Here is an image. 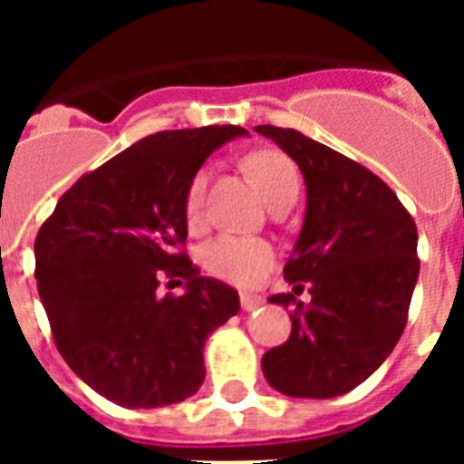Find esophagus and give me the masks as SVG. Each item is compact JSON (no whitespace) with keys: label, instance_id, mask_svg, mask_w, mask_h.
<instances>
[{"label":"esophagus","instance_id":"obj_1","mask_svg":"<svg viewBox=\"0 0 464 464\" xmlns=\"http://www.w3.org/2000/svg\"><path fill=\"white\" fill-rule=\"evenodd\" d=\"M262 306V297L251 293H241V309L244 311H256Z\"/></svg>","mask_w":464,"mask_h":464}]
</instances>
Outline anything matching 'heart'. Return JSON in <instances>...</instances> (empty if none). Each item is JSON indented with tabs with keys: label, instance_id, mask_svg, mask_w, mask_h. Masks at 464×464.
I'll return each instance as SVG.
<instances>
[{
	"label": "heart",
	"instance_id": "heart-1",
	"mask_svg": "<svg viewBox=\"0 0 464 464\" xmlns=\"http://www.w3.org/2000/svg\"><path fill=\"white\" fill-rule=\"evenodd\" d=\"M246 169L260 188L269 207L278 202H295L299 192V171L293 160L281 150H256L246 158ZM211 169L202 167L188 183L186 190V218L195 225L202 218L204 197H207ZM202 265L208 274L235 283V285H256L274 267L276 253L265 239L220 235L202 246Z\"/></svg>",
	"mask_w": 464,
	"mask_h": 464
}]
</instances>
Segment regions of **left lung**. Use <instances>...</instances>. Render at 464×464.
<instances>
[{
    "label": "left lung",
    "mask_w": 464,
    "mask_h": 464,
    "mask_svg": "<svg viewBox=\"0 0 464 464\" xmlns=\"http://www.w3.org/2000/svg\"><path fill=\"white\" fill-rule=\"evenodd\" d=\"M297 162L306 183L304 225L283 276L304 290L272 295L290 306L288 342L262 355L272 388L330 400L374 374L407 325L418 281V229L395 192L355 160L297 130L257 125Z\"/></svg>",
    "instance_id": "8db88e82"
}]
</instances>
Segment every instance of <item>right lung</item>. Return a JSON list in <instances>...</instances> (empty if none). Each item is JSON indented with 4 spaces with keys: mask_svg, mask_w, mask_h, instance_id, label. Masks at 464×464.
<instances>
[{
    "mask_svg": "<svg viewBox=\"0 0 464 464\" xmlns=\"http://www.w3.org/2000/svg\"><path fill=\"white\" fill-rule=\"evenodd\" d=\"M237 125L150 134L73 183L34 241L36 288L64 362L127 409L195 395L204 342L239 314V293L188 260L186 190ZM187 285L157 295L159 283Z\"/></svg>",
    "mask_w": 464,
    "mask_h": 464,
    "instance_id": "right-lung-1",
    "label": "right lung"
}]
</instances>
